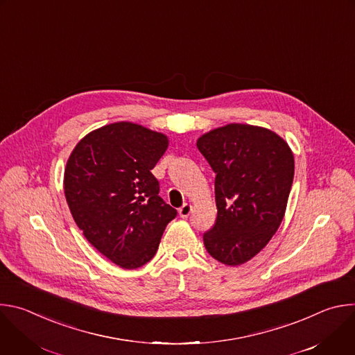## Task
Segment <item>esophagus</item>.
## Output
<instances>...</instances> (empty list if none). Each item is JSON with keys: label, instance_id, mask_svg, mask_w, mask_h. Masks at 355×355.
Segmentation results:
<instances>
[{"label": "esophagus", "instance_id": "esophagus-1", "mask_svg": "<svg viewBox=\"0 0 355 355\" xmlns=\"http://www.w3.org/2000/svg\"><path fill=\"white\" fill-rule=\"evenodd\" d=\"M191 212H192V207H191L189 204H184V205L180 208V211H178V214H180L181 218H188V216L191 215Z\"/></svg>", "mask_w": 355, "mask_h": 355}]
</instances>
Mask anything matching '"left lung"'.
<instances>
[{"label":"left lung","instance_id":"left-lung-1","mask_svg":"<svg viewBox=\"0 0 355 355\" xmlns=\"http://www.w3.org/2000/svg\"><path fill=\"white\" fill-rule=\"evenodd\" d=\"M216 173L218 216L204 234L209 254L237 267L268 244L277 233L293 181L295 159L275 132L247 123H227L196 140Z\"/></svg>","mask_w":355,"mask_h":355}]
</instances>
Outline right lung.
I'll use <instances>...</instances> for the list:
<instances>
[{
  "label": "right lung",
  "instance_id": "1",
  "mask_svg": "<svg viewBox=\"0 0 355 355\" xmlns=\"http://www.w3.org/2000/svg\"><path fill=\"white\" fill-rule=\"evenodd\" d=\"M168 137L133 122L85 135L64 168V195L85 239L108 260L135 270L155 257L177 211L159 196L151 174Z\"/></svg>",
  "mask_w": 355,
  "mask_h": 355
}]
</instances>
